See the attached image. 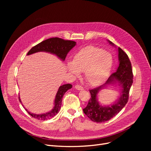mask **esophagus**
I'll return each instance as SVG.
<instances>
[{
  "instance_id": "obj_1",
  "label": "esophagus",
  "mask_w": 151,
  "mask_h": 151,
  "mask_svg": "<svg viewBox=\"0 0 151 151\" xmlns=\"http://www.w3.org/2000/svg\"><path fill=\"white\" fill-rule=\"evenodd\" d=\"M75 88L77 90H79V91H81V90L84 89L83 87H81L80 85H78V84H77L75 86Z\"/></svg>"
}]
</instances>
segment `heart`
Returning a JSON list of instances; mask_svg holds the SVG:
<instances>
[{"label":"heart","instance_id":"1","mask_svg":"<svg viewBox=\"0 0 151 151\" xmlns=\"http://www.w3.org/2000/svg\"><path fill=\"white\" fill-rule=\"evenodd\" d=\"M113 65V57L109 52L93 46H87L79 51L72 62L67 63L69 72L80 76L84 71L86 81L92 86L102 83L109 76Z\"/></svg>","mask_w":151,"mask_h":151}]
</instances>
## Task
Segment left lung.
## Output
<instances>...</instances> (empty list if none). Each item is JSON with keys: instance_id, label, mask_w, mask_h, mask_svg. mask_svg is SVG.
Segmentation results:
<instances>
[{"instance_id": "obj_1", "label": "left lung", "mask_w": 151, "mask_h": 151, "mask_svg": "<svg viewBox=\"0 0 151 151\" xmlns=\"http://www.w3.org/2000/svg\"><path fill=\"white\" fill-rule=\"evenodd\" d=\"M108 42L109 44L114 46L113 43ZM118 59L119 61V67L115 72L111 75L106 82L104 85L89 90L91 97L88 105L83 109V111L93 122L100 123L110 120L121 111L128 101L130 89L133 83L132 64L127 54L119 47H118ZM116 82L122 88L120 98L111 106H102L98 101L97 94L107 85Z\"/></svg>"}]
</instances>
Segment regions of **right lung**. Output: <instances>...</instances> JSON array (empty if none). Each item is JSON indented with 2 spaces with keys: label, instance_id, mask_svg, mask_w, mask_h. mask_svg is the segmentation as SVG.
<instances>
[{
  "label": "right lung",
  "instance_id": "add662e5",
  "mask_svg": "<svg viewBox=\"0 0 151 151\" xmlns=\"http://www.w3.org/2000/svg\"><path fill=\"white\" fill-rule=\"evenodd\" d=\"M75 45L76 42L74 41L65 40L58 37L51 38L42 42L41 43H38L33 47H32L30 50L27 52V55H30L40 51L47 52L57 55L59 59L63 61L65 60L68 52L72 49ZM71 88H72V85L70 84H63L59 87L58 92L56 93V96H55V97L54 106L53 109L51 111H50V112L42 114H35L34 113H31L27 109H26V108L25 109L27 111V112L32 117L37 119L40 121H45L46 119H49L53 117L59 113V110L61 108L62 100L63 95L65 94V93L68 89H71ZM19 100L20 102H21L19 97Z\"/></svg>",
  "mask_w": 151,
  "mask_h": 151
}]
</instances>
